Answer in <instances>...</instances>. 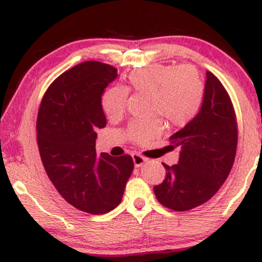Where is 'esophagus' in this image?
Listing matches in <instances>:
<instances>
[{
    "instance_id": "1",
    "label": "esophagus",
    "mask_w": 262,
    "mask_h": 262,
    "mask_svg": "<svg viewBox=\"0 0 262 262\" xmlns=\"http://www.w3.org/2000/svg\"><path fill=\"white\" fill-rule=\"evenodd\" d=\"M132 156H133V161H134L135 167H140L141 165L144 164V162H146V160H148V159H146L145 156H143V155H140V154H137V152H135V154H133Z\"/></svg>"
}]
</instances>
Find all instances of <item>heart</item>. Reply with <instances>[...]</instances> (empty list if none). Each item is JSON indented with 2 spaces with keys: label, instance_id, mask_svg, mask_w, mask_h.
<instances>
[{
  "label": "heart",
  "instance_id": "obj_1",
  "mask_svg": "<svg viewBox=\"0 0 262 262\" xmlns=\"http://www.w3.org/2000/svg\"><path fill=\"white\" fill-rule=\"evenodd\" d=\"M128 91L150 95L152 116H161L173 128L186 127L200 112L204 97V83L192 65H149L132 71L127 89L113 86L102 93L101 106L110 119L121 118L127 107ZM162 130L159 118L133 122L128 125L127 137L133 143L144 144Z\"/></svg>",
  "mask_w": 262,
  "mask_h": 262
}]
</instances>
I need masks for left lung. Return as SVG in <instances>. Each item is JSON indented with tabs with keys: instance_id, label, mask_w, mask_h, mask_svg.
<instances>
[{
	"instance_id": "left-lung-1",
	"label": "left lung",
	"mask_w": 262,
	"mask_h": 262,
	"mask_svg": "<svg viewBox=\"0 0 262 262\" xmlns=\"http://www.w3.org/2000/svg\"><path fill=\"white\" fill-rule=\"evenodd\" d=\"M170 139V146L181 148L179 164H162L166 176L154 192L162 206L185 212L217 193L235 160L236 114L229 93L212 73L207 71L200 113Z\"/></svg>"
}]
</instances>
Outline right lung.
Returning a JSON list of instances; mask_svg holds the SVG:
<instances>
[{"instance_id":"obj_1","label":"right lung","mask_w":262,"mask_h":262,"mask_svg":"<svg viewBox=\"0 0 262 262\" xmlns=\"http://www.w3.org/2000/svg\"><path fill=\"white\" fill-rule=\"evenodd\" d=\"M117 69L85 61L50 83L37 117V141L45 172L58 192L75 208L103 214L122 201L134 169L130 155L96 152L97 129L106 127L101 106L104 89Z\"/></svg>"}]
</instances>
